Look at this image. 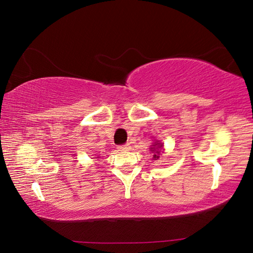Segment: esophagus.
<instances>
[{
    "instance_id": "esophagus-1",
    "label": "esophagus",
    "mask_w": 253,
    "mask_h": 253,
    "mask_svg": "<svg viewBox=\"0 0 253 253\" xmlns=\"http://www.w3.org/2000/svg\"><path fill=\"white\" fill-rule=\"evenodd\" d=\"M118 151H128V150H130V146L129 144H123V146H118Z\"/></svg>"
}]
</instances>
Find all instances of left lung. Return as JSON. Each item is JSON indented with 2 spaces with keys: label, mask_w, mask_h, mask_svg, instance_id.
Here are the masks:
<instances>
[{
  "label": "left lung",
  "mask_w": 253,
  "mask_h": 253,
  "mask_svg": "<svg viewBox=\"0 0 253 253\" xmlns=\"http://www.w3.org/2000/svg\"><path fill=\"white\" fill-rule=\"evenodd\" d=\"M162 148H163V144L160 143L158 140H155V142H153L152 148L150 149V151L153 153L154 160H158L160 158V153H161V150H162Z\"/></svg>",
  "instance_id": "1"
}]
</instances>
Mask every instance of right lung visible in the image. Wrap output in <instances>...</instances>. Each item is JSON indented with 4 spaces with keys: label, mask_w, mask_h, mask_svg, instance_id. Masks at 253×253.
<instances>
[{
    "label": "right lung",
    "mask_w": 253,
    "mask_h": 253,
    "mask_svg": "<svg viewBox=\"0 0 253 253\" xmlns=\"http://www.w3.org/2000/svg\"><path fill=\"white\" fill-rule=\"evenodd\" d=\"M94 159H95V158H94Z\"/></svg>",
    "instance_id": "1"
}]
</instances>
